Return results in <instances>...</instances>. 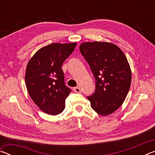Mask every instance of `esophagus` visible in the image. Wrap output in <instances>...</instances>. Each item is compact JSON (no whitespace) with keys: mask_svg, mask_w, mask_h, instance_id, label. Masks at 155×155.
I'll return each instance as SVG.
<instances>
[{"mask_svg":"<svg viewBox=\"0 0 155 155\" xmlns=\"http://www.w3.org/2000/svg\"><path fill=\"white\" fill-rule=\"evenodd\" d=\"M73 90H74V92H77V93H80L81 92V88L79 87H75L73 88Z\"/></svg>","mask_w":155,"mask_h":155,"instance_id":"obj_1","label":"esophagus"}]
</instances>
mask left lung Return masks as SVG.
<instances>
[{"label":"left lung","mask_w":155,"mask_h":155,"mask_svg":"<svg viewBox=\"0 0 155 155\" xmlns=\"http://www.w3.org/2000/svg\"><path fill=\"white\" fill-rule=\"evenodd\" d=\"M80 51L96 78L94 93L87 99L97 114L108 115L124 103L131 83L130 65L124 52L114 44L83 42Z\"/></svg>","instance_id":"8db88e82"}]
</instances>
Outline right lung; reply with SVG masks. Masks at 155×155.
I'll list each match as a JSON object with an SVG mask.
<instances>
[{
    "label": "right lung",
    "mask_w": 155,
    "mask_h": 155,
    "mask_svg": "<svg viewBox=\"0 0 155 155\" xmlns=\"http://www.w3.org/2000/svg\"><path fill=\"white\" fill-rule=\"evenodd\" d=\"M77 42L53 43L38 50L28 62L25 83L35 104L48 115H58L65 109L71 90L65 85L64 61L74 51Z\"/></svg>",
    "instance_id": "1"
}]
</instances>
